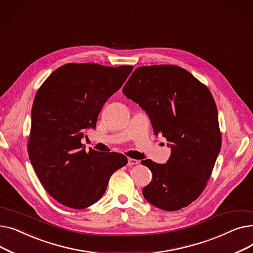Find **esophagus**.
<instances>
[{
  "label": "esophagus",
  "instance_id": "esophagus-1",
  "mask_svg": "<svg viewBox=\"0 0 253 253\" xmlns=\"http://www.w3.org/2000/svg\"><path fill=\"white\" fill-rule=\"evenodd\" d=\"M136 164H138V160H136V159H131V158L128 159V165L129 166L136 165Z\"/></svg>",
  "mask_w": 253,
  "mask_h": 253
}]
</instances>
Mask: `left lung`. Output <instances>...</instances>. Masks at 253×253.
<instances>
[{
  "instance_id": "8db88e82",
  "label": "left lung",
  "mask_w": 253,
  "mask_h": 253,
  "mask_svg": "<svg viewBox=\"0 0 253 253\" xmlns=\"http://www.w3.org/2000/svg\"><path fill=\"white\" fill-rule=\"evenodd\" d=\"M122 91L145 111L154 133L165 137L171 149L165 164L141 161L153 174L142 189L144 199L167 211L188 206L205 189L221 147L211 92L177 65L140 66Z\"/></svg>"
}]
</instances>
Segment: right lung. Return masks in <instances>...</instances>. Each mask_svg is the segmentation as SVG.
I'll return each mask as SVG.
<instances>
[{
	"label": "right lung",
	"instance_id": "1",
	"mask_svg": "<svg viewBox=\"0 0 253 253\" xmlns=\"http://www.w3.org/2000/svg\"><path fill=\"white\" fill-rule=\"evenodd\" d=\"M133 70L96 63H69L38 90L32 108L29 156L44 189L62 205L83 209L104 194L116 170L128 162L119 153H101L81 143L97 117Z\"/></svg>",
	"mask_w": 253,
	"mask_h": 253
}]
</instances>
